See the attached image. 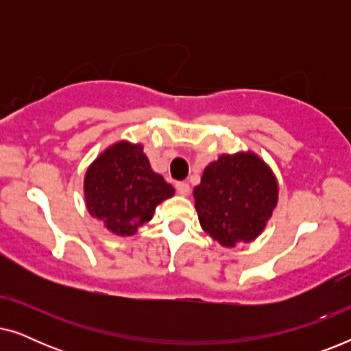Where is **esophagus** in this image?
Listing matches in <instances>:
<instances>
[{
	"label": "esophagus",
	"instance_id": "obj_1",
	"mask_svg": "<svg viewBox=\"0 0 351 351\" xmlns=\"http://www.w3.org/2000/svg\"><path fill=\"white\" fill-rule=\"evenodd\" d=\"M176 190L180 196H189L190 195V185L186 182H177Z\"/></svg>",
	"mask_w": 351,
	"mask_h": 351
}]
</instances>
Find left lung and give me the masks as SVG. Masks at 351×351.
<instances>
[{
	"instance_id": "obj_1",
	"label": "left lung",
	"mask_w": 351,
	"mask_h": 351,
	"mask_svg": "<svg viewBox=\"0 0 351 351\" xmlns=\"http://www.w3.org/2000/svg\"><path fill=\"white\" fill-rule=\"evenodd\" d=\"M201 228L225 247L251 243L265 228L278 203V182L252 152L222 155L206 166L195 186Z\"/></svg>"
}]
</instances>
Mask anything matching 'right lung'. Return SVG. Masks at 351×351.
I'll return each mask as SVG.
<instances>
[{
	"label": "right lung",
	"mask_w": 351,
	"mask_h": 351,
	"mask_svg": "<svg viewBox=\"0 0 351 351\" xmlns=\"http://www.w3.org/2000/svg\"><path fill=\"white\" fill-rule=\"evenodd\" d=\"M172 195V185L152 171L141 143H113L84 176L86 208L118 237L136 233L152 220L156 206Z\"/></svg>",
	"instance_id": "right-lung-1"
}]
</instances>
